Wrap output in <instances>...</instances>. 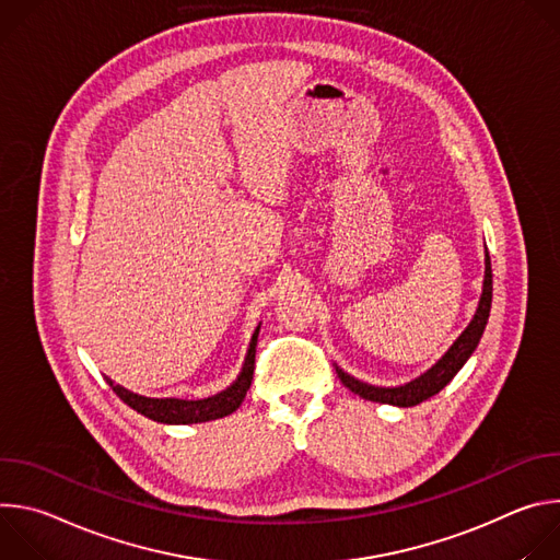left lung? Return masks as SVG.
Returning a JSON list of instances; mask_svg holds the SVG:
<instances>
[{
    "label": "left lung",
    "instance_id": "1",
    "mask_svg": "<svg viewBox=\"0 0 560 560\" xmlns=\"http://www.w3.org/2000/svg\"><path fill=\"white\" fill-rule=\"evenodd\" d=\"M490 307H492V264H490V255L486 253L483 294H481V301H478L476 314L469 322V326L460 332V337L452 343V348L425 374H421L419 378H415L406 385H398V387H378V385L363 383V381L350 376L348 372H343L341 368H337V374L348 389L368 398V401L389 404V406H398V408L419 406L421 401H425V398L439 394L456 376V372L465 365V361L471 357V352L476 350V346H478V341H481L483 330L488 326Z\"/></svg>",
    "mask_w": 560,
    "mask_h": 560
}]
</instances>
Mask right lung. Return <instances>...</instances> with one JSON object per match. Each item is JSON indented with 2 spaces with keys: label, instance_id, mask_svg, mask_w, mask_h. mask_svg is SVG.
<instances>
[{
  "label": "right lung",
  "instance_id": "right-lung-1",
  "mask_svg": "<svg viewBox=\"0 0 560 560\" xmlns=\"http://www.w3.org/2000/svg\"><path fill=\"white\" fill-rule=\"evenodd\" d=\"M257 337H259V326L250 339V348L242 368V374L236 376V381L225 387L223 392L208 396V398H199V401H186V398H150V396H141L135 394L121 385H117L115 381H110L106 376V383L113 387V392L121 398L126 406H130L132 410H137L139 415L156 421V423H206V421H214L221 417L232 415L238 406L244 404L246 392L250 389L253 383V372H255V354H257Z\"/></svg>",
  "mask_w": 560,
  "mask_h": 560
}]
</instances>
